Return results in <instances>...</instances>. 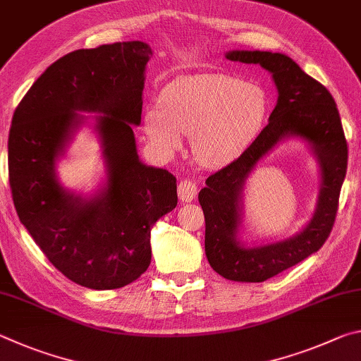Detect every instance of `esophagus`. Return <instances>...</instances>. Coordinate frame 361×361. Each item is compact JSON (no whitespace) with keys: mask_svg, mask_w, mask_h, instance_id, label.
I'll use <instances>...</instances> for the list:
<instances>
[{"mask_svg":"<svg viewBox=\"0 0 361 361\" xmlns=\"http://www.w3.org/2000/svg\"><path fill=\"white\" fill-rule=\"evenodd\" d=\"M197 194V185L192 180H181L178 183V197L181 202H189Z\"/></svg>","mask_w":361,"mask_h":361,"instance_id":"34e87169","label":"esophagus"}]
</instances>
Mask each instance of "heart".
Here are the masks:
<instances>
[{
    "mask_svg": "<svg viewBox=\"0 0 361 361\" xmlns=\"http://www.w3.org/2000/svg\"><path fill=\"white\" fill-rule=\"evenodd\" d=\"M267 114L264 90L242 79L213 73L178 78L159 95V106L145 109L143 127L164 154L191 137V154L205 169L235 161L258 135Z\"/></svg>",
    "mask_w": 361,
    "mask_h": 361,
    "instance_id": "obj_1",
    "label": "heart"
}]
</instances>
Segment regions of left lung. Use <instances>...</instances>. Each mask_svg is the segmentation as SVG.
I'll return each instance as SVG.
<instances>
[{"instance_id": "8db88e82", "label": "left lung", "mask_w": 361, "mask_h": 361, "mask_svg": "<svg viewBox=\"0 0 361 361\" xmlns=\"http://www.w3.org/2000/svg\"><path fill=\"white\" fill-rule=\"evenodd\" d=\"M231 62L258 63L271 71L279 89L277 106L255 142L228 166L210 175L199 192L205 216V255L213 271L234 282H264L320 250L331 232L347 170V142L339 111L325 85L283 54L232 51ZM298 135L309 141L322 167L319 204L311 223L288 241L245 249L235 239L243 183L255 162L280 139Z\"/></svg>"}]
</instances>
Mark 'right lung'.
<instances>
[{
    "label": "right lung",
    "mask_w": 361,
    "mask_h": 361,
    "mask_svg": "<svg viewBox=\"0 0 361 361\" xmlns=\"http://www.w3.org/2000/svg\"><path fill=\"white\" fill-rule=\"evenodd\" d=\"M151 56L142 41L78 49L36 79L12 116L8 166L17 215L52 266L85 288H122L142 276L152 224L178 204L176 178L140 162L132 130L142 121ZM76 111L104 113L97 128L109 183L87 201L66 193L53 173L83 120Z\"/></svg>",
    "instance_id": "add662e5"
}]
</instances>
